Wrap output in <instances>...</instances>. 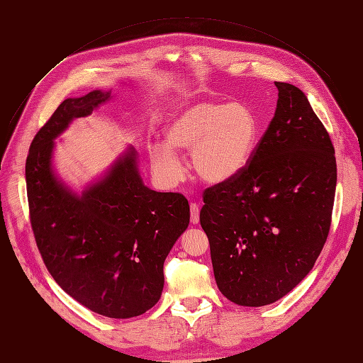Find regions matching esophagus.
Returning <instances> with one entry per match:
<instances>
[{
	"mask_svg": "<svg viewBox=\"0 0 363 363\" xmlns=\"http://www.w3.org/2000/svg\"><path fill=\"white\" fill-rule=\"evenodd\" d=\"M191 223L194 225L200 223V206L196 203H191Z\"/></svg>",
	"mask_w": 363,
	"mask_h": 363,
	"instance_id": "esophagus-1",
	"label": "esophagus"
}]
</instances>
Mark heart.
<instances>
[{
	"label": "heart",
	"instance_id": "heart-1",
	"mask_svg": "<svg viewBox=\"0 0 363 363\" xmlns=\"http://www.w3.org/2000/svg\"><path fill=\"white\" fill-rule=\"evenodd\" d=\"M257 142V121L245 104L196 101L182 107L164 128V145L150 148L152 171L172 184L182 164L174 152H191L196 177L208 184L232 180L250 162Z\"/></svg>",
	"mask_w": 363,
	"mask_h": 363
}]
</instances>
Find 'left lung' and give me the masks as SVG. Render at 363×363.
<instances>
[{
  "label": "left lung",
  "mask_w": 363,
  "mask_h": 363,
  "mask_svg": "<svg viewBox=\"0 0 363 363\" xmlns=\"http://www.w3.org/2000/svg\"><path fill=\"white\" fill-rule=\"evenodd\" d=\"M274 118L247 167L207 188L200 212L218 289L259 307L289 294L313 268L332 223L335 148L298 87L276 82Z\"/></svg>",
  "instance_id": "8db88e82"
}]
</instances>
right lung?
<instances>
[{"instance_id":"right-lung-1","label":"right lung","mask_w":363,"mask_h":363,"mask_svg":"<svg viewBox=\"0 0 363 363\" xmlns=\"http://www.w3.org/2000/svg\"><path fill=\"white\" fill-rule=\"evenodd\" d=\"M111 95L92 91L65 100L31 142L26 180L31 228L52 279L92 312L125 320L159 301L163 262L191 213L182 194L147 188L131 147L82 195L54 174V139Z\"/></svg>"}]
</instances>
